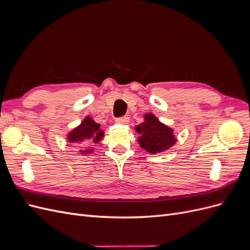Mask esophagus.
Returning a JSON list of instances; mask_svg holds the SVG:
<instances>
[{"mask_svg": "<svg viewBox=\"0 0 250 250\" xmlns=\"http://www.w3.org/2000/svg\"><path fill=\"white\" fill-rule=\"evenodd\" d=\"M116 122L119 123V124H123V125H126L129 123V117H121V118H118L116 120Z\"/></svg>", "mask_w": 250, "mask_h": 250, "instance_id": "esophagus-1", "label": "esophagus"}]
</instances>
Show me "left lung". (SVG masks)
Masks as SVG:
<instances>
[{
    "instance_id": "left-lung-1",
    "label": "left lung",
    "mask_w": 250,
    "mask_h": 250,
    "mask_svg": "<svg viewBox=\"0 0 250 250\" xmlns=\"http://www.w3.org/2000/svg\"><path fill=\"white\" fill-rule=\"evenodd\" d=\"M134 129L140 134V146L151 154L170 149L177 141L172 128L162 123L153 113H145L144 122L135 126Z\"/></svg>"
}]
</instances>
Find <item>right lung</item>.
Returning a JSON list of instances; mask_svg holds the SVG:
<instances>
[{"mask_svg": "<svg viewBox=\"0 0 250 250\" xmlns=\"http://www.w3.org/2000/svg\"><path fill=\"white\" fill-rule=\"evenodd\" d=\"M104 137V131L100 128V125L96 123L89 116L85 117L81 124L74 128L66 135V140L70 143L75 144L76 146H90L93 144H98ZM86 147V148H87ZM79 152L81 154H89L93 152V148L81 149Z\"/></svg>", "mask_w": 250, "mask_h": 250, "instance_id": "right-lung-1", "label": "right lung"}]
</instances>
